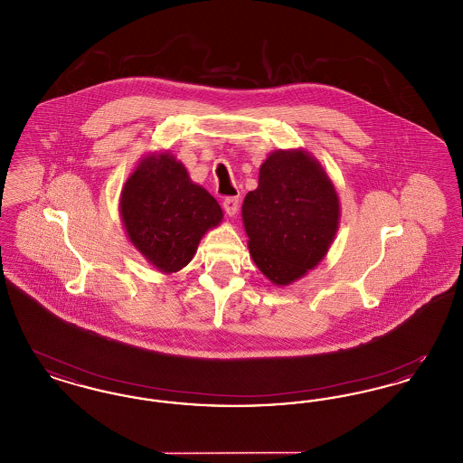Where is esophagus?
<instances>
[{
    "label": "esophagus",
    "instance_id": "obj_1",
    "mask_svg": "<svg viewBox=\"0 0 463 463\" xmlns=\"http://www.w3.org/2000/svg\"><path fill=\"white\" fill-rule=\"evenodd\" d=\"M223 210L229 217H234L240 210V199L238 198H225L223 199Z\"/></svg>",
    "mask_w": 463,
    "mask_h": 463
}]
</instances>
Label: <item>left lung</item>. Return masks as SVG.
I'll list each match as a JSON object with an SVG mask.
<instances>
[{"mask_svg": "<svg viewBox=\"0 0 463 463\" xmlns=\"http://www.w3.org/2000/svg\"><path fill=\"white\" fill-rule=\"evenodd\" d=\"M241 217L253 262L272 285L288 287L326 257L340 223V199L314 156L300 147L278 149L265 157Z\"/></svg>", "mask_w": 463, "mask_h": 463, "instance_id": "8db88e82", "label": "left lung"}]
</instances>
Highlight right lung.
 Returning <instances> with one entry per match:
<instances>
[{"instance_id":"obj_1","label":"right lung","mask_w":463,"mask_h":463,"mask_svg":"<svg viewBox=\"0 0 463 463\" xmlns=\"http://www.w3.org/2000/svg\"><path fill=\"white\" fill-rule=\"evenodd\" d=\"M119 215L133 248L163 274L189 264L203 236L221 225V204L168 151L140 157L123 184Z\"/></svg>"}]
</instances>
